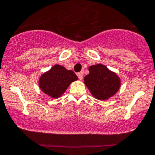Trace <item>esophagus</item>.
<instances>
[{"label": "esophagus", "instance_id": "obj_1", "mask_svg": "<svg viewBox=\"0 0 155 155\" xmlns=\"http://www.w3.org/2000/svg\"><path fill=\"white\" fill-rule=\"evenodd\" d=\"M77 76L78 77H79V79H80V80H82V78H83V72H79L77 73Z\"/></svg>", "mask_w": 155, "mask_h": 155}]
</instances>
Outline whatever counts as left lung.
Returning a JSON list of instances; mask_svg holds the SVG:
<instances>
[{"label": "left lung", "instance_id": "obj_1", "mask_svg": "<svg viewBox=\"0 0 155 155\" xmlns=\"http://www.w3.org/2000/svg\"><path fill=\"white\" fill-rule=\"evenodd\" d=\"M88 70L90 73L84 78V83L96 99L105 100L119 91L120 79L106 66L97 64L89 67Z\"/></svg>", "mask_w": 155, "mask_h": 155}]
</instances>
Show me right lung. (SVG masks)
<instances>
[{
    "label": "right lung",
    "instance_id": "right-lung-1",
    "mask_svg": "<svg viewBox=\"0 0 155 155\" xmlns=\"http://www.w3.org/2000/svg\"><path fill=\"white\" fill-rule=\"evenodd\" d=\"M78 77L72 71L56 64L48 72L43 73L39 79V87L52 98H58L65 92L70 84L77 80Z\"/></svg>",
    "mask_w": 155,
    "mask_h": 155
}]
</instances>
